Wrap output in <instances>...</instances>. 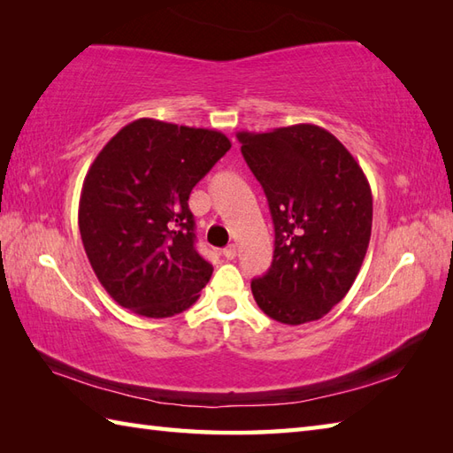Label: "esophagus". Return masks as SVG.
Here are the masks:
<instances>
[{
	"label": "esophagus",
	"mask_w": 453,
	"mask_h": 453,
	"mask_svg": "<svg viewBox=\"0 0 453 453\" xmlns=\"http://www.w3.org/2000/svg\"><path fill=\"white\" fill-rule=\"evenodd\" d=\"M221 255H224L227 261H234V258L237 257V247L235 245H229V247L224 249V251H221Z\"/></svg>",
	"instance_id": "1"
}]
</instances>
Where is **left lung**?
<instances>
[{"label":"left lung","mask_w":453,"mask_h":453,"mask_svg":"<svg viewBox=\"0 0 453 453\" xmlns=\"http://www.w3.org/2000/svg\"><path fill=\"white\" fill-rule=\"evenodd\" d=\"M268 200L274 257L251 282L257 305L284 325L321 319L350 290L372 235V190L350 151L315 124L237 132Z\"/></svg>","instance_id":"8db88e82"}]
</instances>
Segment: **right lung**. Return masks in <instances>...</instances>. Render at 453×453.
Masks as SVG:
<instances>
[{
  "mask_svg": "<svg viewBox=\"0 0 453 453\" xmlns=\"http://www.w3.org/2000/svg\"><path fill=\"white\" fill-rule=\"evenodd\" d=\"M232 148L224 134L153 119L127 124L85 175L80 234L104 290L136 315H177L211 265L195 247L190 190Z\"/></svg>",
  "mask_w": 453,
  "mask_h": 453,
  "instance_id": "right-lung-1",
  "label": "right lung"
}]
</instances>
